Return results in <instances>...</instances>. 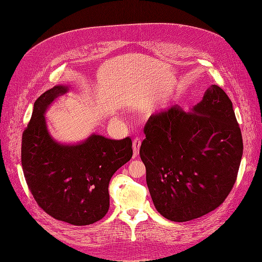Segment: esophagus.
Returning <instances> with one entry per match:
<instances>
[{"instance_id": "esophagus-1", "label": "esophagus", "mask_w": 262, "mask_h": 262, "mask_svg": "<svg viewBox=\"0 0 262 262\" xmlns=\"http://www.w3.org/2000/svg\"><path fill=\"white\" fill-rule=\"evenodd\" d=\"M133 156L137 157L140 153V147H141V140L139 138L134 139L133 141Z\"/></svg>"}]
</instances>
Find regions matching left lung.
Here are the masks:
<instances>
[{"mask_svg":"<svg viewBox=\"0 0 262 262\" xmlns=\"http://www.w3.org/2000/svg\"><path fill=\"white\" fill-rule=\"evenodd\" d=\"M144 133L140 156L158 213L187 222L223 203L237 178L243 138L220 86L211 85L189 113L172 105L152 115Z\"/></svg>","mask_w":262,"mask_h":262,"instance_id":"1","label":"left lung"}]
</instances>
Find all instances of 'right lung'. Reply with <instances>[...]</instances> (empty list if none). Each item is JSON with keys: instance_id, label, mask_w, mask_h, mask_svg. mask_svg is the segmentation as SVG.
Wrapping results in <instances>:
<instances>
[{"instance_id": "add662e5", "label": "right lung", "mask_w": 262, "mask_h": 262, "mask_svg": "<svg viewBox=\"0 0 262 262\" xmlns=\"http://www.w3.org/2000/svg\"><path fill=\"white\" fill-rule=\"evenodd\" d=\"M68 85H55L34 105L23 133L21 167L38 205L55 220L90 225L109 210L108 186L114 173L132 157L130 138L112 140L92 133L77 143H61L48 130L45 114Z\"/></svg>"}]
</instances>
